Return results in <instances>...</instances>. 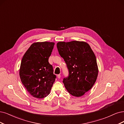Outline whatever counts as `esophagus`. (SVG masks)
<instances>
[{"label":"esophagus","mask_w":124,"mask_h":124,"mask_svg":"<svg viewBox=\"0 0 124 124\" xmlns=\"http://www.w3.org/2000/svg\"><path fill=\"white\" fill-rule=\"evenodd\" d=\"M57 77H58V79H60V78H61V75H60V74L58 75H57Z\"/></svg>","instance_id":"34e87169"}]
</instances>
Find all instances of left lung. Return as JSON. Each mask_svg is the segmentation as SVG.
<instances>
[{"label": "left lung", "mask_w": 124, "mask_h": 124, "mask_svg": "<svg viewBox=\"0 0 124 124\" xmlns=\"http://www.w3.org/2000/svg\"><path fill=\"white\" fill-rule=\"evenodd\" d=\"M57 47L69 73L63 83L70 94L82 96L93 87L97 79L98 68L94 53L88 43L77 41L59 42Z\"/></svg>", "instance_id": "8db88e82"}]
</instances>
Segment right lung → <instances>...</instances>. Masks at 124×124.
Instances as JSON below:
<instances>
[{"mask_svg":"<svg viewBox=\"0 0 124 124\" xmlns=\"http://www.w3.org/2000/svg\"><path fill=\"white\" fill-rule=\"evenodd\" d=\"M54 43L32 44L22 59L19 75L23 85L34 97L42 99L49 94L56 78L48 62Z\"/></svg>","mask_w":124,"mask_h":124,"instance_id":"right-lung-1","label":"right lung"}]
</instances>
